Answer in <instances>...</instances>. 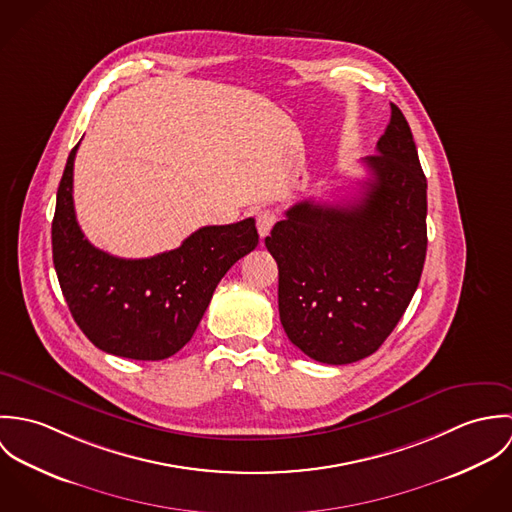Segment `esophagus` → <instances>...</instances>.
<instances>
[{
  "instance_id": "1",
  "label": "esophagus",
  "mask_w": 512,
  "mask_h": 512,
  "mask_svg": "<svg viewBox=\"0 0 512 512\" xmlns=\"http://www.w3.org/2000/svg\"><path fill=\"white\" fill-rule=\"evenodd\" d=\"M276 220H278V215L272 209H260L256 213V226H258V232H260L262 238L270 234V230L276 224Z\"/></svg>"
}]
</instances>
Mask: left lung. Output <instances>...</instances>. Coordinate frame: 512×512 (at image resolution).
Wrapping results in <instances>:
<instances>
[{
	"label": "left lung",
	"instance_id": "1",
	"mask_svg": "<svg viewBox=\"0 0 512 512\" xmlns=\"http://www.w3.org/2000/svg\"><path fill=\"white\" fill-rule=\"evenodd\" d=\"M365 161L363 197L303 201L266 236L278 262L280 321L293 345L325 365L378 351L420 284L428 248V183L396 104Z\"/></svg>",
	"mask_w": 512,
	"mask_h": 512
}]
</instances>
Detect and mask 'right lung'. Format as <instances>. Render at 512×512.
<instances>
[{
    "mask_svg": "<svg viewBox=\"0 0 512 512\" xmlns=\"http://www.w3.org/2000/svg\"><path fill=\"white\" fill-rule=\"evenodd\" d=\"M73 147L57 191L53 262L76 325L100 351L161 361L183 349L234 262L258 244L254 219L203 226L175 250L126 260L94 248L73 203Z\"/></svg>",
    "mask_w": 512,
    "mask_h": 512,
    "instance_id": "1",
    "label": "right lung"
}]
</instances>
